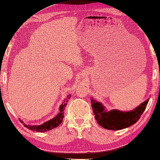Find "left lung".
I'll use <instances>...</instances> for the list:
<instances>
[{"label": "left lung", "mask_w": 160, "mask_h": 160, "mask_svg": "<svg viewBox=\"0 0 160 160\" xmlns=\"http://www.w3.org/2000/svg\"><path fill=\"white\" fill-rule=\"evenodd\" d=\"M148 101V99L134 110L126 112L116 110L106 112L102 104L93 100L92 98H91V105L95 118L99 125L108 130H118L136 123L145 110Z\"/></svg>", "instance_id": "left-lung-1"}]
</instances>
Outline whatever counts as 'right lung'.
Listing matches in <instances>:
<instances>
[{
  "label": "right lung",
  "instance_id": "1",
  "mask_svg": "<svg viewBox=\"0 0 160 160\" xmlns=\"http://www.w3.org/2000/svg\"><path fill=\"white\" fill-rule=\"evenodd\" d=\"M71 95H68L65 100L63 101V103L60 105V113L58 114L57 116H55L54 118L52 119L49 121L46 122L40 125H28L24 124V126L28 129L30 130H33L36 132H47L48 130H52L53 128H57V127L60 125L62 122L63 117H64V110L65 107H66L67 103L68 102V100L70 99Z\"/></svg>",
  "mask_w": 160,
  "mask_h": 160
}]
</instances>
